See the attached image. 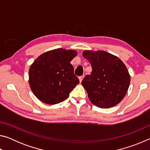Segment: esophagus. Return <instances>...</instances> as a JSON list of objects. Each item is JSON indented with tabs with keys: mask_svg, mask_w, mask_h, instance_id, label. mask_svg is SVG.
<instances>
[{
	"mask_svg": "<svg viewBox=\"0 0 150 150\" xmlns=\"http://www.w3.org/2000/svg\"><path fill=\"white\" fill-rule=\"evenodd\" d=\"M83 77H84V76H83V75H82V76H80V77H79V79L80 83L81 82V81H82Z\"/></svg>",
	"mask_w": 150,
	"mask_h": 150,
	"instance_id": "obj_1",
	"label": "esophagus"
}]
</instances>
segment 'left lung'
Masks as SVG:
<instances>
[{"label":"left lung","instance_id":"left-lung-1","mask_svg":"<svg viewBox=\"0 0 150 150\" xmlns=\"http://www.w3.org/2000/svg\"><path fill=\"white\" fill-rule=\"evenodd\" d=\"M83 55L91 63L92 72L81 84L93 105L102 108L112 107L123 99L128 91L130 76L118 57L105 51L86 50Z\"/></svg>","mask_w":150,"mask_h":150}]
</instances>
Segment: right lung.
<instances>
[{
    "label": "right lung",
    "instance_id": "add662e5",
    "mask_svg": "<svg viewBox=\"0 0 150 150\" xmlns=\"http://www.w3.org/2000/svg\"><path fill=\"white\" fill-rule=\"evenodd\" d=\"M75 50L55 49L42 54L29 69V84L34 95L48 105L63 102L79 83L71 61Z\"/></svg>",
    "mask_w": 150,
    "mask_h": 150
}]
</instances>
